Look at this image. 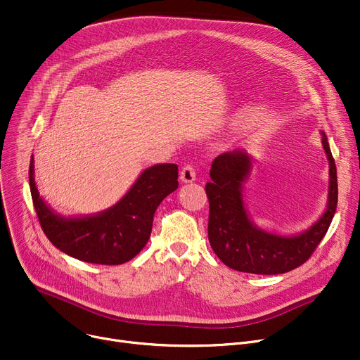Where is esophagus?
<instances>
[{"mask_svg":"<svg viewBox=\"0 0 360 360\" xmlns=\"http://www.w3.org/2000/svg\"><path fill=\"white\" fill-rule=\"evenodd\" d=\"M181 181L184 184H190L195 181V169L191 165H185L181 169Z\"/></svg>","mask_w":360,"mask_h":360,"instance_id":"obj_1","label":"esophagus"}]
</instances>
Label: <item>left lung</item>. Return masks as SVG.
Returning a JSON list of instances; mask_svg holds the SVG:
<instances>
[{"label": "left lung", "mask_w": 360, "mask_h": 360, "mask_svg": "<svg viewBox=\"0 0 360 360\" xmlns=\"http://www.w3.org/2000/svg\"><path fill=\"white\" fill-rule=\"evenodd\" d=\"M323 147L330 165L327 209L311 228L297 235H276L251 220L243 204V182L248 179L252 158L245 150L217 156L207 182L209 197V240L226 266L242 273L283 274L302 266L326 236L337 209V169L324 131Z\"/></svg>", "instance_id": "8db88e82"}]
</instances>
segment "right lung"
Wrapping results in <instances>:
<instances>
[{"instance_id":"obj_1","label":"right lung","mask_w":360,"mask_h":360,"mask_svg":"<svg viewBox=\"0 0 360 360\" xmlns=\"http://www.w3.org/2000/svg\"><path fill=\"white\" fill-rule=\"evenodd\" d=\"M29 182L42 231L56 248L84 262L118 266L134 258L146 247L156 209L178 188V166L162 163L144 169L115 205L80 217L55 213L42 200L34 182L33 156Z\"/></svg>"}]
</instances>
